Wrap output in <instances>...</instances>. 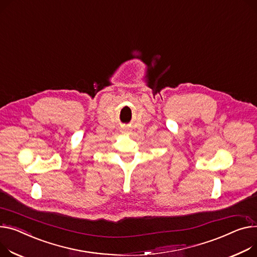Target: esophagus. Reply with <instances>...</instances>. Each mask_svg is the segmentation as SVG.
I'll list each match as a JSON object with an SVG mask.
<instances>
[{
    "label": "esophagus",
    "mask_w": 257,
    "mask_h": 257,
    "mask_svg": "<svg viewBox=\"0 0 257 257\" xmlns=\"http://www.w3.org/2000/svg\"><path fill=\"white\" fill-rule=\"evenodd\" d=\"M122 132H124V133H125V132H127V131H126V130H124V131H122Z\"/></svg>",
    "instance_id": "34e87169"
}]
</instances>
